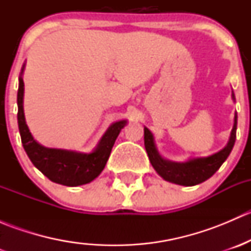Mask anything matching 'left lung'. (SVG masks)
Returning a JSON list of instances; mask_svg holds the SVG:
<instances>
[{
	"mask_svg": "<svg viewBox=\"0 0 251 251\" xmlns=\"http://www.w3.org/2000/svg\"><path fill=\"white\" fill-rule=\"evenodd\" d=\"M232 98L234 100L233 92H232ZM235 132H237V114L234 115V124L229 141L224 149L210 156L193 158L184 163H174V161L164 159L158 153L153 135L147 127H144V147H146L149 161L153 165L154 170L165 181L181 184V186H196L210 178L228 158L234 146Z\"/></svg>",
	"mask_w": 251,
	"mask_h": 251,
	"instance_id": "1",
	"label": "left lung"
}]
</instances>
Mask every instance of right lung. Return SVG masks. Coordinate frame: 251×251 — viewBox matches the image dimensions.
Wrapping results in <instances>:
<instances>
[{"label": "right lung", "instance_id": "1", "mask_svg": "<svg viewBox=\"0 0 251 251\" xmlns=\"http://www.w3.org/2000/svg\"><path fill=\"white\" fill-rule=\"evenodd\" d=\"M24 67L25 65H23L19 76L17 102L18 126H19L23 147L27 156L31 163L52 182L68 187H76L90 183L103 171L116 137L127 121L121 120L111 124L92 153H77V151L46 148L41 146L34 140L25 123L24 109H23L24 81L22 77Z\"/></svg>", "mask_w": 251, "mask_h": 251}]
</instances>
